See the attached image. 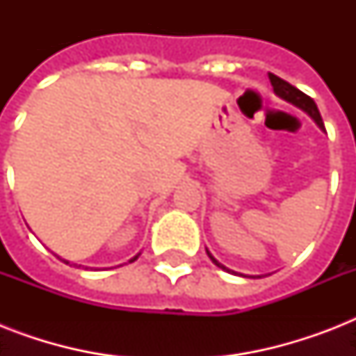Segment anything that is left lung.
<instances>
[{"label":"left lung","mask_w":356,"mask_h":356,"mask_svg":"<svg viewBox=\"0 0 356 356\" xmlns=\"http://www.w3.org/2000/svg\"><path fill=\"white\" fill-rule=\"evenodd\" d=\"M270 81H271V86H273V92H275L277 96L281 97V99H284V102L292 103V105L299 107L301 111H305V113L309 114L310 118L318 123V127H320L321 131H325V125H323L321 114H320V111H318V107H316V103L312 97H309L307 94H303V92L299 90V88H296V86H292L290 83H286V81L281 79V77H277V75H273V74H270ZM207 254H209V259H211L212 262L218 266V268H222V270L229 271V273H234V271L227 270V268H225L223 264H220V262H218V260L212 257L209 249H207Z\"/></svg>","instance_id":"left-lung-1"}]
</instances>
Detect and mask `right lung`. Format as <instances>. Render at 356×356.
Returning a JSON list of instances; mask_svg holds the SVG:
<instances>
[{
  "label": "right lung",
  "mask_w": 356,
  "mask_h": 356,
  "mask_svg": "<svg viewBox=\"0 0 356 356\" xmlns=\"http://www.w3.org/2000/svg\"><path fill=\"white\" fill-rule=\"evenodd\" d=\"M136 259H138V254H136V257H133V259L129 260V262H134V260H136ZM64 262H66V264H68V260H64Z\"/></svg>",
  "instance_id": "right-lung-1"
}]
</instances>
